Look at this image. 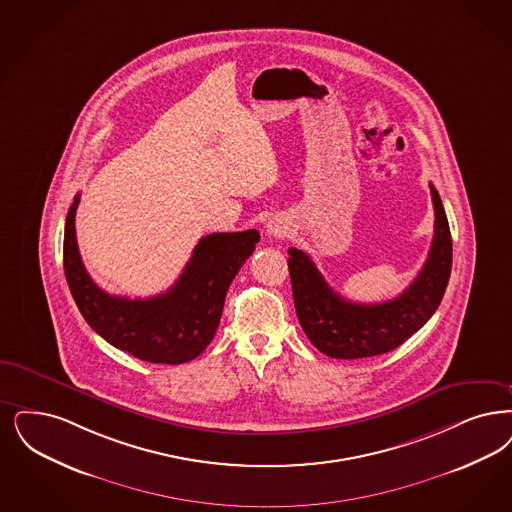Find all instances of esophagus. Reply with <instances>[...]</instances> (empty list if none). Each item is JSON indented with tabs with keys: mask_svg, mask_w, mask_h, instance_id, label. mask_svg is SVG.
<instances>
[{
	"mask_svg": "<svg viewBox=\"0 0 512 512\" xmlns=\"http://www.w3.org/2000/svg\"><path fill=\"white\" fill-rule=\"evenodd\" d=\"M287 232H289V226H287L284 219L274 217V219H270L268 225H266V234L272 236V238H286Z\"/></svg>",
	"mask_w": 512,
	"mask_h": 512,
	"instance_id": "esophagus-1",
	"label": "esophagus"
}]
</instances>
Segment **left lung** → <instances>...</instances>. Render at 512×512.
Masks as SVG:
<instances>
[{
    "instance_id": "left-lung-1",
    "label": "left lung",
    "mask_w": 512,
    "mask_h": 512,
    "mask_svg": "<svg viewBox=\"0 0 512 512\" xmlns=\"http://www.w3.org/2000/svg\"><path fill=\"white\" fill-rule=\"evenodd\" d=\"M434 238L417 278L396 299L350 303L335 293L305 251L289 249L295 310L310 343L329 358L354 360L385 354L423 328L440 305L451 272V234L440 194L430 184Z\"/></svg>"
}]
</instances>
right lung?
<instances>
[{
    "mask_svg": "<svg viewBox=\"0 0 512 512\" xmlns=\"http://www.w3.org/2000/svg\"><path fill=\"white\" fill-rule=\"evenodd\" d=\"M64 225L62 261L66 282L85 322L112 347L152 364H184L204 352L215 337L225 297L238 270L259 242L255 228L215 232L194 247L183 274L162 295L127 299L108 295L87 274L76 242V209Z\"/></svg>",
    "mask_w": 512,
    "mask_h": 512,
    "instance_id": "obj_1",
    "label": "right lung"
}]
</instances>
